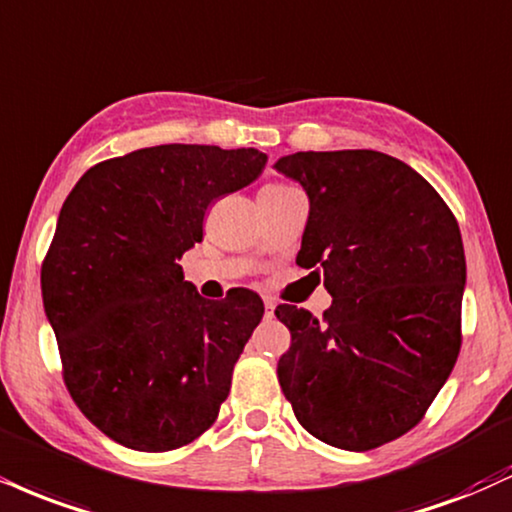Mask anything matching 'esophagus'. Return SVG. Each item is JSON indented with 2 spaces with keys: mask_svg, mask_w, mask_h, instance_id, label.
Listing matches in <instances>:
<instances>
[{
  "mask_svg": "<svg viewBox=\"0 0 512 512\" xmlns=\"http://www.w3.org/2000/svg\"><path fill=\"white\" fill-rule=\"evenodd\" d=\"M274 310H276V305H274V300H264V319H274Z\"/></svg>",
  "mask_w": 512,
  "mask_h": 512,
  "instance_id": "obj_1",
  "label": "esophagus"
}]
</instances>
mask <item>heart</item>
I'll return each mask as SVG.
<instances>
[{
    "instance_id": "1",
    "label": "heart",
    "mask_w": 512,
    "mask_h": 512,
    "mask_svg": "<svg viewBox=\"0 0 512 512\" xmlns=\"http://www.w3.org/2000/svg\"><path fill=\"white\" fill-rule=\"evenodd\" d=\"M279 188H286V186H279V183H269V186H264L262 190H279Z\"/></svg>"
}]
</instances>
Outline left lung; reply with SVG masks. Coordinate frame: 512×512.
<instances>
[{"mask_svg": "<svg viewBox=\"0 0 512 512\" xmlns=\"http://www.w3.org/2000/svg\"><path fill=\"white\" fill-rule=\"evenodd\" d=\"M274 169L307 193L295 262L331 295L324 319L276 307L291 331L283 396L319 441L369 451L422 420L458 360L467 276L458 221L384 152H295Z\"/></svg>", "mask_w": 512, "mask_h": 512, "instance_id": "1", "label": "left lung"}]
</instances>
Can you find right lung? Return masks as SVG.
<instances>
[{"label": "right lung", "mask_w": 512, "mask_h": 512, "mask_svg": "<svg viewBox=\"0 0 512 512\" xmlns=\"http://www.w3.org/2000/svg\"><path fill=\"white\" fill-rule=\"evenodd\" d=\"M264 166L255 147L157 145L95 164L66 197L42 303L71 398L121 446L174 451L217 420L264 305L248 288L202 298L178 260L209 202Z\"/></svg>", "instance_id": "add662e5"}]
</instances>
